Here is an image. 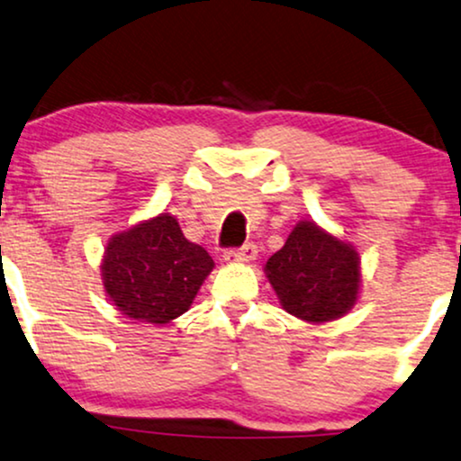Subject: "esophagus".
I'll use <instances>...</instances> for the list:
<instances>
[{
	"instance_id": "obj_1",
	"label": "esophagus",
	"mask_w": 461,
	"mask_h": 461,
	"mask_svg": "<svg viewBox=\"0 0 461 461\" xmlns=\"http://www.w3.org/2000/svg\"><path fill=\"white\" fill-rule=\"evenodd\" d=\"M223 258H225L227 264H244V261H253L255 258H258V247H255L253 242H249L240 249L225 250Z\"/></svg>"
}]
</instances>
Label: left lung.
I'll use <instances>...</instances> for the list:
<instances>
[{
	"label": "left lung",
	"mask_w": 461,
	"mask_h": 461,
	"mask_svg": "<svg viewBox=\"0 0 461 461\" xmlns=\"http://www.w3.org/2000/svg\"><path fill=\"white\" fill-rule=\"evenodd\" d=\"M264 270L281 306L302 321H334L357 302V250L314 221H300Z\"/></svg>",
	"instance_id": "obj_1"
}]
</instances>
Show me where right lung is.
Masks as SVG:
<instances>
[{"mask_svg": "<svg viewBox=\"0 0 461 461\" xmlns=\"http://www.w3.org/2000/svg\"><path fill=\"white\" fill-rule=\"evenodd\" d=\"M212 267L211 255L185 238L172 214L161 212L110 238L102 281L125 317L166 325L189 311Z\"/></svg>", "mask_w": 461, "mask_h": 461, "instance_id": "obj_1", "label": "right lung"}]
</instances>
